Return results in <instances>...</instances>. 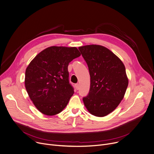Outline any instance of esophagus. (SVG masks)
<instances>
[{"instance_id":"esophagus-1","label":"esophagus","mask_w":154,"mask_h":154,"mask_svg":"<svg viewBox=\"0 0 154 154\" xmlns=\"http://www.w3.org/2000/svg\"><path fill=\"white\" fill-rule=\"evenodd\" d=\"M75 88H76V89H77V90H79V88H80V85H79V83H76V84H75Z\"/></svg>"}]
</instances>
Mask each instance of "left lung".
Instances as JSON below:
<instances>
[{"mask_svg": "<svg viewBox=\"0 0 154 154\" xmlns=\"http://www.w3.org/2000/svg\"><path fill=\"white\" fill-rule=\"evenodd\" d=\"M90 75L88 94L83 98L89 112L104 117L114 111L125 96L128 85L125 67L108 48L99 45L79 47Z\"/></svg>", "mask_w": 154, "mask_h": 154, "instance_id": "obj_1", "label": "left lung"}]
</instances>
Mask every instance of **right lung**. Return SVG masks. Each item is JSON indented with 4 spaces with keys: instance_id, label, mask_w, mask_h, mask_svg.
Returning a JSON list of instances; mask_svg holds the SVG:
<instances>
[{
    "instance_id": "obj_1",
    "label": "right lung",
    "mask_w": 154,
    "mask_h": 154,
    "mask_svg": "<svg viewBox=\"0 0 154 154\" xmlns=\"http://www.w3.org/2000/svg\"><path fill=\"white\" fill-rule=\"evenodd\" d=\"M80 56L76 47L52 46L40 52L27 67L25 87L41 113L54 116L66 107L74 93L67 67Z\"/></svg>"
}]
</instances>
